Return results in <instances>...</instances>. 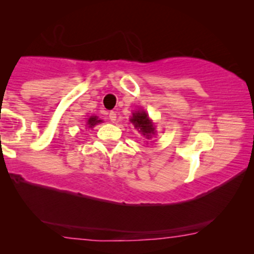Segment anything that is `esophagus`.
I'll return each instance as SVG.
<instances>
[{"instance_id": "obj_1", "label": "esophagus", "mask_w": 254, "mask_h": 254, "mask_svg": "<svg viewBox=\"0 0 254 254\" xmlns=\"http://www.w3.org/2000/svg\"><path fill=\"white\" fill-rule=\"evenodd\" d=\"M109 118H110V120L112 121V123H114V121L117 120V113L116 112H110V114H109Z\"/></svg>"}]
</instances>
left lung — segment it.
<instances>
[{"label":"left lung","instance_id":"8db88e82","mask_svg":"<svg viewBox=\"0 0 254 254\" xmlns=\"http://www.w3.org/2000/svg\"><path fill=\"white\" fill-rule=\"evenodd\" d=\"M130 123L134 125V127L143 135V136L149 140L152 135H155V126L152 121L149 119L148 114L143 110L135 111L133 117L130 118Z\"/></svg>","mask_w":254,"mask_h":254}]
</instances>
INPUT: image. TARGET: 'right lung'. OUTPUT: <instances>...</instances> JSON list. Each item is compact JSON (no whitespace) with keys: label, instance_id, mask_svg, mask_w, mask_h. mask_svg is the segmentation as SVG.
<instances>
[{"label":"right lung","instance_id":"obj_1","mask_svg":"<svg viewBox=\"0 0 254 254\" xmlns=\"http://www.w3.org/2000/svg\"><path fill=\"white\" fill-rule=\"evenodd\" d=\"M100 123H103V120L98 119V117H96V116H91V117L86 118V125H85V126L88 128H93L96 126V125H98Z\"/></svg>","mask_w":254,"mask_h":254}]
</instances>
